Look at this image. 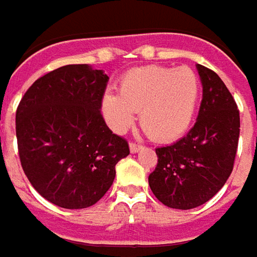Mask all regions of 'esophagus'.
Here are the masks:
<instances>
[{
    "label": "esophagus",
    "instance_id": "34e87169",
    "mask_svg": "<svg viewBox=\"0 0 257 257\" xmlns=\"http://www.w3.org/2000/svg\"><path fill=\"white\" fill-rule=\"evenodd\" d=\"M142 149V146L137 145V144H129V151H131V154H137Z\"/></svg>",
    "mask_w": 257,
    "mask_h": 257
}]
</instances>
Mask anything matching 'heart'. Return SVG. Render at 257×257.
<instances>
[{"mask_svg":"<svg viewBox=\"0 0 257 257\" xmlns=\"http://www.w3.org/2000/svg\"><path fill=\"white\" fill-rule=\"evenodd\" d=\"M200 99V79L189 67L148 65L119 79L118 95L105 92L101 112L115 132H123L139 113V125L156 142H172L190 126Z\"/></svg>","mask_w":257,"mask_h":257,"instance_id":"heart-1","label":"heart"}]
</instances>
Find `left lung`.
Instances as JSON below:
<instances>
[{
  "instance_id": "1",
  "label": "left lung",
  "mask_w": 257,
  "mask_h": 257,
  "mask_svg": "<svg viewBox=\"0 0 257 257\" xmlns=\"http://www.w3.org/2000/svg\"><path fill=\"white\" fill-rule=\"evenodd\" d=\"M202 102L196 123L173 145L156 149L149 186L173 209H193L212 199L233 169L240 118L233 96L216 72L196 64Z\"/></svg>"
}]
</instances>
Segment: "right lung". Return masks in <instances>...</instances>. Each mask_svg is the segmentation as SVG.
<instances>
[{
  "mask_svg": "<svg viewBox=\"0 0 257 257\" xmlns=\"http://www.w3.org/2000/svg\"><path fill=\"white\" fill-rule=\"evenodd\" d=\"M109 76L88 64L41 76L25 92L15 116L21 165L42 198L59 208L95 205L129 155L128 142L105 123L101 98Z\"/></svg>",
  "mask_w": 257,
  "mask_h": 257,
  "instance_id": "1",
  "label": "right lung"
}]
</instances>
